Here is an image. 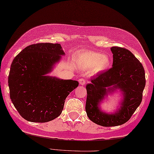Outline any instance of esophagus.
Listing matches in <instances>:
<instances>
[{
  "label": "esophagus",
  "instance_id": "esophagus-1",
  "mask_svg": "<svg viewBox=\"0 0 154 154\" xmlns=\"http://www.w3.org/2000/svg\"><path fill=\"white\" fill-rule=\"evenodd\" d=\"M79 83L81 85H85L86 83V81L83 78H81V79H79Z\"/></svg>",
  "mask_w": 154,
  "mask_h": 154
}]
</instances>
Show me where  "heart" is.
Wrapping results in <instances>:
<instances>
[{
    "instance_id": "heart-1",
    "label": "heart",
    "mask_w": 154,
    "mask_h": 154,
    "mask_svg": "<svg viewBox=\"0 0 154 154\" xmlns=\"http://www.w3.org/2000/svg\"><path fill=\"white\" fill-rule=\"evenodd\" d=\"M75 63L81 69L92 68L94 73L103 71L110 66L111 60L109 55L94 51L79 52L74 59Z\"/></svg>"
}]
</instances>
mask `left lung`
<instances>
[{
	"instance_id": "8db88e82",
	"label": "left lung",
	"mask_w": 154,
	"mask_h": 154,
	"mask_svg": "<svg viewBox=\"0 0 154 154\" xmlns=\"http://www.w3.org/2000/svg\"><path fill=\"white\" fill-rule=\"evenodd\" d=\"M111 51L112 67L91 78V83L86 85L87 116L98 125L106 127L122 125L130 120L142 102L146 85L144 69L131 51L117 46L111 48ZM116 88L124 93L121 109L114 114L100 111L98 103L108 92Z\"/></svg>"
}]
</instances>
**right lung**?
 <instances>
[{
  "instance_id": "right-lung-1",
  "label": "right lung",
  "mask_w": 154,
  "mask_h": 154,
  "mask_svg": "<svg viewBox=\"0 0 154 154\" xmlns=\"http://www.w3.org/2000/svg\"><path fill=\"white\" fill-rule=\"evenodd\" d=\"M65 53L59 44L38 43L25 48L13 60L8 75L10 97L20 116L47 122L60 115L77 81L45 76Z\"/></svg>"
}]
</instances>
